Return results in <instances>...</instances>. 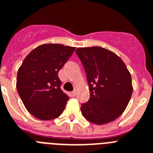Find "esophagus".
<instances>
[{
    "mask_svg": "<svg viewBox=\"0 0 153 153\" xmlns=\"http://www.w3.org/2000/svg\"><path fill=\"white\" fill-rule=\"evenodd\" d=\"M75 95H76V91L75 90H74V91L71 93V97H75Z\"/></svg>",
    "mask_w": 153,
    "mask_h": 153,
    "instance_id": "34e87169",
    "label": "esophagus"
}]
</instances>
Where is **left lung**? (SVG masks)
<instances>
[{
	"mask_svg": "<svg viewBox=\"0 0 153 153\" xmlns=\"http://www.w3.org/2000/svg\"><path fill=\"white\" fill-rule=\"evenodd\" d=\"M85 69L90 97L81 106L83 116L93 123L114 121L124 111L133 92L131 75L116 54L102 47L77 48Z\"/></svg>",
	"mask_w": 153,
	"mask_h": 153,
	"instance_id": "8db88e82",
	"label": "left lung"
}]
</instances>
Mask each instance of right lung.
<instances>
[{
	"mask_svg": "<svg viewBox=\"0 0 153 153\" xmlns=\"http://www.w3.org/2000/svg\"><path fill=\"white\" fill-rule=\"evenodd\" d=\"M74 50L59 44L42 45L27 56L19 69V95L27 111L38 120H53L64 111L69 97L60 88L58 72Z\"/></svg>",
	"mask_w": 153,
	"mask_h": 153,
	"instance_id": "add662e5",
	"label": "right lung"
}]
</instances>
